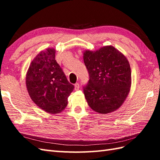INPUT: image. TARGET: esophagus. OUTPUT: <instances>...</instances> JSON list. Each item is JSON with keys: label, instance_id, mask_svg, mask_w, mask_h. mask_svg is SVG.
<instances>
[{"label": "esophagus", "instance_id": "esophagus-1", "mask_svg": "<svg viewBox=\"0 0 160 160\" xmlns=\"http://www.w3.org/2000/svg\"><path fill=\"white\" fill-rule=\"evenodd\" d=\"M79 88H80V84H78V83L75 84V85H74V89L75 90L77 91V90L79 89Z\"/></svg>", "mask_w": 160, "mask_h": 160}]
</instances>
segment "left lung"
Segmentation results:
<instances>
[{"instance_id":"obj_1","label":"left lung","mask_w":160,"mask_h":160,"mask_svg":"<svg viewBox=\"0 0 160 160\" xmlns=\"http://www.w3.org/2000/svg\"><path fill=\"white\" fill-rule=\"evenodd\" d=\"M83 60L89 73V83L84 87L89 106L101 114L116 111L131 89V71L127 57L107 45L96 51L85 50Z\"/></svg>"}]
</instances>
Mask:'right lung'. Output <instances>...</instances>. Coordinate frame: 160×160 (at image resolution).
<instances>
[{
  "mask_svg": "<svg viewBox=\"0 0 160 160\" xmlns=\"http://www.w3.org/2000/svg\"><path fill=\"white\" fill-rule=\"evenodd\" d=\"M56 49L41 51L30 63L26 73L27 89L32 101L51 114L66 108L74 86L69 82L55 60Z\"/></svg>",
  "mask_w": 160,
  "mask_h": 160,
  "instance_id": "right-lung-1",
  "label": "right lung"
}]
</instances>
